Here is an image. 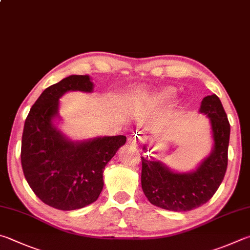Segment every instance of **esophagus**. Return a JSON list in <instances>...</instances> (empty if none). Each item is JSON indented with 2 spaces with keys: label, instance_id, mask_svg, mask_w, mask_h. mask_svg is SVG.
Masks as SVG:
<instances>
[{
  "label": "esophagus",
  "instance_id": "esophagus-1",
  "mask_svg": "<svg viewBox=\"0 0 250 250\" xmlns=\"http://www.w3.org/2000/svg\"><path fill=\"white\" fill-rule=\"evenodd\" d=\"M128 141H129V143L132 145V146H134V147H138L139 146L140 138L138 137V135H133V137H130Z\"/></svg>",
  "mask_w": 250,
  "mask_h": 250
}]
</instances>
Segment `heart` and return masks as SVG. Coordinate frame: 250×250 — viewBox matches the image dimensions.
Here are the masks:
<instances>
[{"label": "heart", "instance_id": "heart-1", "mask_svg": "<svg viewBox=\"0 0 250 250\" xmlns=\"http://www.w3.org/2000/svg\"><path fill=\"white\" fill-rule=\"evenodd\" d=\"M176 95V92L171 88H164L158 90L157 93L152 95L151 98H149V104L151 105H160V104H164L174 99Z\"/></svg>", "mask_w": 250, "mask_h": 250}]
</instances>
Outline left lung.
Returning a JSON list of instances; mask_svg holds the SVG:
<instances>
[{"instance_id": "1", "label": "left lung", "mask_w": 250, "mask_h": 250, "mask_svg": "<svg viewBox=\"0 0 250 250\" xmlns=\"http://www.w3.org/2000/svg\"><path fill=\"white\" fill-rule=\"evenodd\" d=\"M200 112L210 118L214 149L200 167L190 174H175L151 157H141V184L147 200L169 211H190L207 203L219 189L228 168L230 126L220 98H203Z\"/></svg>"}]
</instances>
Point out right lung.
<instances>
[{"instance_id": "obj_1", "label": "right lung", "mask_w": 250, "mask_h": 250, "mask_svg": "<svg viewBox=\"0 0 250 250\" xmlns=\"http://www.w3.org/2000/svg\"><path fill=\"white\" fill-rule=\"evenodd\" d=\"M69 90L92 92L87 75H71L49 86L30 108L21 137L24 176L43 203L63 211L78 210L97 200L104 186L103 171L125 135L74 143L52 125L59 98Z\"/></svg>"}]
</instances>
